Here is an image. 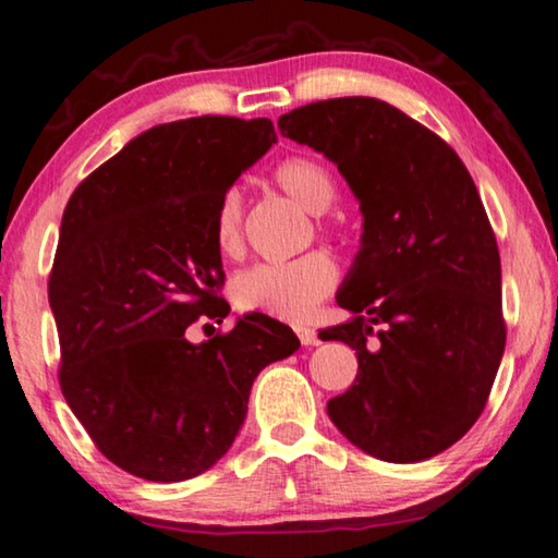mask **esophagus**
<instances>
[{
	"mask_svg": "<svg viewBox=\"0 0 558 558\" xmlns=\"http://www.w3.org/2000/svg\"><path fill=\"white\" fill-rule=\"evenodd\" d=\"M294 331H296V336H299V341L304 343V345H316V343H318V333L314 331L312 326H296Z\"/></svg>",
	"mask_w": 558,
	"mask_h": 558,
	"instance_id": "1",
	"label": "esophagus"
}]
</instances>
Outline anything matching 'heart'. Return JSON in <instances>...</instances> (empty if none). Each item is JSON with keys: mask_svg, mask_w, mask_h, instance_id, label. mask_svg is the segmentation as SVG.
Listing matches in <instances>:
<instances>
[{"mask_svg": "<svg viewBox=\"0 0 558 558\" xmlns=\"http://www.w3.org/2000/svg\"><path fill=\"white\" fill-rule=\"evenodd\" d=\"M274 182L314 215L326 213L336 197L331 172L306 155L281 160L274 168ZM242 193L230 187L219 199L215 215V244L227 257H234L242 250ZM336 281H339V269L333 259L322 252H312L291 262H267L242 271L232 284V296L244 312L301 322L331 294Z\"/></svg>", "mask_w": 558, "mask_h": 558, "instance_id": "1", "label": "heart"}]
</instances>
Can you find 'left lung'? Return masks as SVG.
Masks as SVG:
<instances>
[{
	"instance_id": "left-lung-1",
	"label": "left lung",
	"mask_w": 558,
	"mask_h": 558,
	"mask_svg": "<svg viewBox=\"0 0 558 558\" xmlns=\"http://www.w3.org/2000/svg\"><path fill=\"white\" fill-rule=\"evenodd\" d=\"M279 131L324 153L363 215L336 294L351 318L318 333L359 355L328 417L371 458L430 460L477 423L505 355L499 250L477 187L450 145L386 100H316Z\"/></svg>"
}]
</instances>
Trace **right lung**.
Here are the masks:
<instances>
[{
	"label": "right lung",
	"mask_w": 558,
	"mask_h": 558,
	"mask_svg": "<svg viewBox=\"0 0 558 558\" xmlns=\"http://www.w3.org/2000/svg\"><path fill=\"white\" fill-rule=\"evenodd\" d=\"M277 143L269 118L199 116L153 125L73 190L49 279L61 392L118 468L150 482L197 477L230 450L264 365L299 349L287 324L222 318L215 244L222 195Z\"/></svg>",
	"instance_id": "add662e5"
}]
</instances>
